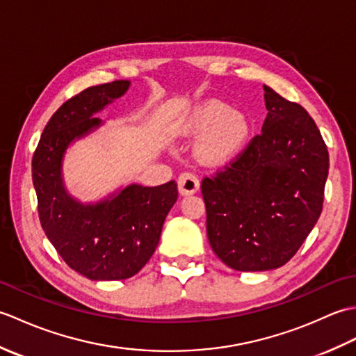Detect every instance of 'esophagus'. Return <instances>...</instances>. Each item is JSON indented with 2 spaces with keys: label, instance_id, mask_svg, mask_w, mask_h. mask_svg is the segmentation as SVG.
Returning <instances> with one entry per match:
<instances>
[{
  "label": "esophagus",
  "instance_id": "34e87169",
  "mask_svg": "<svg viewBox=\"0 0 356 356\" xmlns=\"http://www.w3.org/2000/svg\"><path fill=\"white\" fill-rule=\"evenodd\" d=\"M177 186H179V193L182 195H191L199 191L200 182L199 179L194 176L191 172H184L180 174V177L177 180Z\"/></svg>",
  "mask_w": 356,
  "mask_h": 356
}]
</instances>
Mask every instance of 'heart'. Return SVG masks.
<instances>
[{"label":"heart","mask_w":356,"mask_h":356,"mask_svg":"<svg viewBox=\"0 0 356 356\" xmlns=\"http://www.w3.org/2000/svg\"><path fill=\"white\" fill-rule=\"evenodd\" d=\"M174 133L179 138L195 139L194 156L203 166L228 165L249 145L252 122L245 111L232 110L228 102L205 99L177 120Z\"/></svg>","instance_id":"obj_1"}]
</instances>
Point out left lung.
I'll return each mask as SVG.
<instances>
[{"mask_svg":"<svg viewBox=\"0 0 356 356\" xmlns=\"http://www.w3.org/2000/svg\"><path fill=\"white\" fill-rule=\"evenodd\" d=\"M261 133L229 168L203 179L209 245L226 266L259 272L283 266L321 214L329 153L301 105L263 86Z\"/></svg>","mask_w":356,"mask_h":356,"instance_id":"1","label":"left lung"}]
</instances>
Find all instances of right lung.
Segmentation results:
<instances>
[{
  "instance_id": "add662e5",
  "label": "right lung",
  "mask_w": 356,
  "mask_h": 356,
  "mask_svg": "<svg viewBox=\"0 0 356 356\" xmlns=\"http://www.w3.org/2000/svg\"><path fill=\"white\" fill-rule=\"evenodd\" d=\"M130 81L88 87L63 104L45 125L32 161L41 226L69 266L95 282L125 280L154 254L162 226L177 200V184H130L93 202L69 191L64 159L74 142L105 124L97 113L122 97Z\"/></svg>"
}]
</instances>
